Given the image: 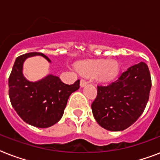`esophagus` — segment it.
I'll return each mask as SVG.
<instances>
[{
	"label": "esophagus",
	"instance_id": "1",
	"mask_svg": "<svg viewBox=\"0 0 160 160\" xmlns=\"http://www.w3.org/2000/svg\"><path fill=\"white\" fill-rule=\"evenodd\" d=\"M87 81H85V80H80V86L81 87H84V86H85V85H87Z\"/></svg>",
	"mask_w": 160,
	"mask_h": 160
}]
</instances>
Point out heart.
<instances>
[{"instance_id":"1","label":"heart","mask_w":160,"mask_h":160,"mask_svg":"<svg viewBox=\"0 0 160 160\" xmlns=\"http://www.w3.org/2000/svg\"><path fill=\"white\" fill-rule=\"evenodd\" d=\"M78 69L86 76H95L99 81L108 82L119 74V65L114 60H91L80 63Z\"/></svg>"}]
</instances>
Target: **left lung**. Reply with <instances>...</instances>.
<instances>
[{
	"mask_svg": "<svg viewBox=\"0 0 160 160\" xmlns=\"http://www.w3.org/2000/svg\"><path fill=\"white\" fill-rule=\"evenodd\" d=\"M151 89L148 65L140 62L129 67L109 85H98L91 108L104 129L121 131L134 124L144 112Z\"/></svg>",
	"mask_w": 160,
	"mask_h": 160,
	"instance_id": "left-lung-1",
	"label": "left lung"
}]
</instances>
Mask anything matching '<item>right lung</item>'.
Listing matches in <instances>:
<instances>
[{
  "mask_svg": "<svg viewBox=\"0 0 160 160\" xmlns=\"http://www.w3.org/2000/svg\"><path fill=\"white\" fill-rule=\"evenodd\" d=\"M35 55H41L51 62L46 55L39 52L18 56L9 77V96L14 109L26 123L48 128L61 119L70 95L80 88V80L66 85L58 76L48 75L36 82L29 81L22 72L23 63Z\"/></svg>",
  "mask_w": 160,
  "mask_h": 160,
  "instance_id": "add662e5",
  "label": "right lung"
}]
</instances>
